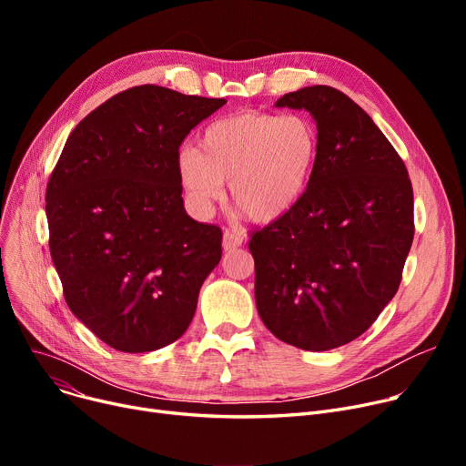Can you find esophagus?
<instances>
[{
    "mask_svg": "<svg viewBox=\"0 0 466 466\" xmlns=\"http://www.w3.org/2000/svg\"><path fill=\"white\" fill-rule=\"evenodd\" d=\"M241 243H243L241 236H238L232 230H225V234H223V249L225 251H234L241 246Z\"/></svg>",
    "mask_w": 466,
    "mask_h": 466,
    "instance_id": "1",
    "label": "esophagus"
}]
</instances>
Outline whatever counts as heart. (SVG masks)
<instances>
[{"label":"heart","mask_w":466,"mask_h":466,"mask_svg":"<svg viewBox=\"0 0 466 466\" xmlns=\"http://www.w3.org/2000/svg\"><path fill=\"white\" fill-rule=\"evenodd\" d=\"M319 155V132L304 115L246 111L218 118L202 132L200 151L183 147L177 177L200 211L230 181L236 209L268 225L287 215L304 194Z\"/></svg>","instance_id":"1"}]
</instances>
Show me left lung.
I'll return each mask as SVG.
<instances>
[{"label": "left lung", "mask_w": 466, "mask_h": 466, "mask_svg": "<svg viewBox=\"0 0 466 466\" xmlns=\"http://www.w3.org/2000/svg\"><path fill=\"white\" fill-rule=\"evenodd\" d=\"M276 106L309 111L319 155L295 208L249 241L257 309L285 344L329 351L369 330L397 295L413 241L411 181L344 92L315 85Z\"/></svg>", "instance_id": "8db88e82"}]
</instances>
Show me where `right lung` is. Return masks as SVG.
<instances>
[{
  "instance_id": "1",
  "label": "right lung",
  "mask_w": 466,
  "mask_h": 466,
  "mask_svg": "<svg viewBox=\"0 0 466 466\" xmlns=\"http://www.w3.org/2000/svg\"><path fill=\"white\" fill-rule=\"evenodd\" d=\"M225 104L157 85L118 92L69 134L48 179V248L66 302L116 351L181 338L220 260L223 232L187 215L176 162Z\"/></svg>"
}]
</instances>
